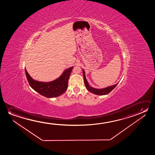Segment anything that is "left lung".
<instances>
[{
    "mask_svg": "<svg viewBox=\"0 0 155 155\" xmlns=\"http://www.w3.org/2000/svg\"><path fill=\"white\" fill-rule=\"evenodd\" d=\"M83 75H84V84L86 86V89L91 92V93L96 94L97 95H107L112 90H113L115 88L116 86H117V84H116L113 86H109L104 88L102 89H97L95 88L92 87L89 84L88 81L86 79V75H85V71L83 69Z\"/></svg>",
    "mask_w": 155,
    "mask_h": 155,
    "instance_id": "left-lung-1",
    "label": "left lung"
}]
</instances>
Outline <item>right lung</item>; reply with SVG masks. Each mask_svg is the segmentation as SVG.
<instances>
[{
  "instance_id": "1",
  "label": "right lung",
  "mask_w": 155,
  "mask_h": 155,
  "mask_svg": "<svg viewBox=\"0 0 155 155\" xmlns=\"http://www.w3.org/2000/svg\"><path fill=\"white\" fill-rule=\"evenodd\" d=\"M73 67L64 70L61 76L51 82H40L32 79L25 68L26 76L30 86L35 91L48 98L56 97L64 94L68 87V82Z\"/></svg>"
}]
</instances>
